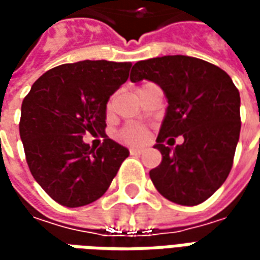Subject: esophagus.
<instances>
[{
	"instance_id": "34e87169",
	"label": "esophagus",
	"mask_w": 260,
	"mask_h": 260,
	"mask_svg": "<svg viewBox=\"0 0 260 260\" xmlns=\"http://www.w3.org/2000/svg\"><path fill=\"white\" fill-rule=\"evenodd\" d=\"M131 154H142V153L145 152V149H142V147H131L129 149Z\"/></svg>"
}]
</instances>
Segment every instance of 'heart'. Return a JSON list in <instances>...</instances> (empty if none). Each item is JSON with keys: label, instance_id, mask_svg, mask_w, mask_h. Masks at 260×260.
Returning a JSON list of instances; mask_svg holds the SVG:
<instances>
[{"label": "heart", "instance_id": "1", "mask_svg": "<svg viewBox=\"0 0 260 260\" xmlns=\"http://www.w3.org/2000/svg\"><path fill=\"white\" fill-rule=\"evenodd\" d=\"M107 111H111V103L107 104ZM146 131L143 126L136 124H131L124 126L122 129L119 131L118 138L119 141L128 143V145H139L146 141Z\"/></svg>", "mask_w": 260, "mask_h": 260}]
</instances>
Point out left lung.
<instances>
[{
	"label": "left lung",
	"instance_id": "obj_1",
	"mask_svg": "<svg viewBox=\"0 0 260 260\" xmlns=\"http://www.w3.org/2000/svg\"><path fill=\"white\" fill-rule=\"evenodd\" d=\"M129 79L154 82L169 103L154 145L163 158L149 173L156 189L184 206L205 202L233 167L241 131L238 89L223 69L188 55L138 61ZM180 135L184 143L174 148Z\"/></svg>",
	"mask_w": 260,
	"mask_h": 260
}]
</instances>
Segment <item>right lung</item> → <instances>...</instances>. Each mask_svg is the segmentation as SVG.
Masks as SVG:
<instances>
[{"instance_id": "1", "label": "right lung", "mask_w": 260, "mask_h": 260, "mask_svg": "<svg viewBox=\"0 0 260 260\" xmlns=\"http://www.w3.org/2000/svg\"><path fill=\"white\" fill-rule=\"evenodd\" d=\"M131 62L79 61L50 69L33 83L20 110L19 134L33 178L67 207L102 198L129 150L106 135L107 102L126 82ZM105 138L94 151L83 142Z\"/></svg>"}]
</instances>
